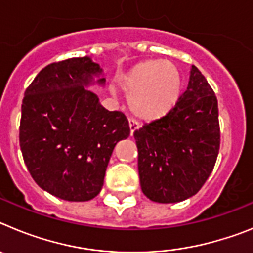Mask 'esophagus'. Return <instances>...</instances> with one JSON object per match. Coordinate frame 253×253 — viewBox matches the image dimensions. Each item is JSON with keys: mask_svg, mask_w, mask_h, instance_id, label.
<instances>
[{"mask_svg": "<svg viewBox=\"0 0 253 253\" xmlns=\"http://www.w3.org/2000/svg\"><path fill=\"white\" fill-rule=\"evenodd\" d=\"M129 128H130V133L133 134L134 133V130H137L138 128H139V123L137 122V120L134 119V118H129Z\"/></svg>", "mask_w": 253, "mask_h": 253, "instance_id": "esophagus-1", "label": "esophagus"}]
</instances>
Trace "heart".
I'll use <instances>...</instances> for the list:
<instances>
[{
	"mask_svg": "<svg viewBox=\"0 0 253 253\" xmlns=\"http://www.w3.org/2000/svg\"><path fill=\"white\" fill-rule=\"evenodd\" d=\"M129 96V106L142 119L166 115L177 102L181 77L177 67L167 60H146L125 73L119 81Z\"/></svg>",
	"mask_w": 253,
	"mask_h": 253,
	"instance_id": "1",
	"label": "heart"
}]
</instances>
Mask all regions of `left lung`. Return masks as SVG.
<instances>
[{"mask_svg": "<svg viewBox=\"0 0 253 253\" xmlns=\"http://www.w3.org/2000/svg\"><path fill=\"white\" fill-rule=\"evenodd\" d=\"M134 138L140 187L152 202H182L202 189L216 162L220 128L215 93L195 66L175 106Z\"/></svg>", "mask_w": 253, "mask_h": 253, "instance_id": "left-lung-1", "label": "left lung"}]
</instances>
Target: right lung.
Masks as SVG:
<instances>
[{
  "label": "right lung",
  "mask_w": 253,
  "mask_h": 253,
  "mask_svg": "<svg viewBox=\"0 0 253 253\" xmlns=\"http://www.w3.org/2000/svg\"><path fill=\"white\" fill-rule=\"evenodd\" d=\"M101 71L87 57L54 62L22 100L24 162L42 189L67 202H88L101 191L114 147L130 134L124 114L106 110L84 87Z\"/></svg>",
  "instance_id": "obj_1"
}]
</instances>
